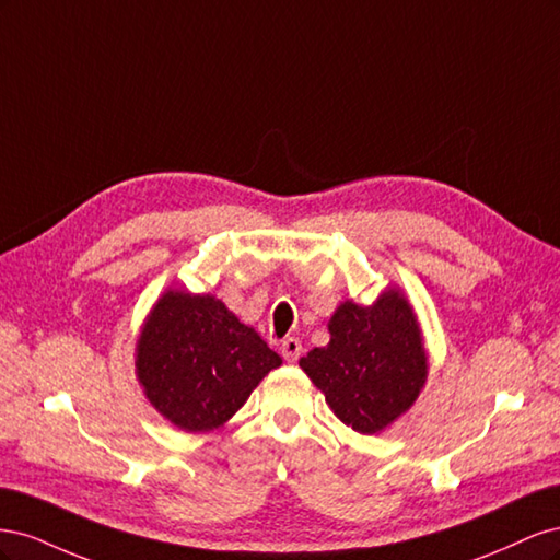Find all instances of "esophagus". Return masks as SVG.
<instances>
[{
  "label": "esophagus",
  "mask_w": 560,
  "mask_h": 560,
  "mask_svg": "<svg viewBox=\"0 0 560 560\" xmlns=\"http://www.w3.org/2000/svg\"><path fill=\"white\" fill-rule=\"evenodd\" d=\"M301 350H303V346H301L299 338H294V336L284 338L282 346H280V352H282L284 362H290V364H292V362H296V360L301 358Z\"/></svg>",
  "instance_id": "1"
}]
</instances>
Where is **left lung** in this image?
Wrapping results in <instances>:
<instances>
[{
  "label": "left lung",
  "instance_id": "left-lung-1",
  "mask_svg": "<svg viewBox=\"0 0 560 560\" xmlns=\"http://www.w3.org/2000/svg\"><path fill=\"white\" fill-rule=\"evenodd\" d=\"M329 343L299 366L325 395L336 418L376 434L404 416L428 381V350L416 311L399 287L371 306L343 301L329 317Z\"/></svg>",
  "mask_w": 560,
  "mask_h": 560
}]
</instances>
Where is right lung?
I'll return each instance as SVG.
<instances>
[{
    "label": "right lung",
    "instance_id": "obj_1",
    "mask_svg": "<svg viewBox=\"0 0 560 560\" xmlns=\"http://www.w3.org/2000/svg\"><path fill=\"white\" fill-rule=\"evenodd\" d=\"M282 358L222 299L167 290L135 346V374L149 404L184 432L229 422Z\"/></svg>",
    "mask_w": 560,
    "mask_h": 560
}]
</instances>
